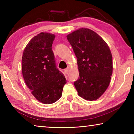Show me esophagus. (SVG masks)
<instances>
[{
	"label": "esophagus",
	"mask_w": 134,
	"mask_h": 134,
	"mask_svg": "<svg viewBox=\"0 0 134 134\" xmlns=\"http://www.w3.org/2000/svg\"><path fill=\"white\" fill-rule=\"evenodd\" d=\"M69 70H70V69L69 67H67V69H65L64 70V73L65 74H67L68 73H69Z\"/></svg>",
	"instance_id": "obj_1"
}]
</instances>
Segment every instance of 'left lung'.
Returning <instances> with one entry per match:
<instances>
[{
	"instance_id": "8db88e82",
	"label": "left lung",
	"mask_w": 134,
	"mask_h": 134,
	"mask_svg": "<svg viewBox=\"0 0 134 134\" xmlns=\"http://www.w3.org/2000/svg\"><path fill=\"white\" fill-rule=\"evenodd\" d=\"M77 57L79 77L74 85L87 100L99 98L109 85L112 57L109 47L93 31L80 28L67 36Z\"/></svg>"
}]
</instances>
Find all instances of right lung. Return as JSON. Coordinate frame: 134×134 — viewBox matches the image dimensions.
Here are the masks:
<instances>
[{
  "label": "right lung",
  "mask_w": 134,
  "mask_h": 134,
  "mask_svg": "<svg viewBox=\"0 0 134 134\" xmlns=\"http://www.w3.org/2000/svg\"><path fill=\"white\" fill-rule=\"evenodd\" d=\"M55 36L41 32L32 38L24 49L22 71L31 93L40 102L51 104L62 97L67 83L56 67L52 44Z\"/></svg>",
  "instance_id": "right-lung-1"
}]
</instances>
